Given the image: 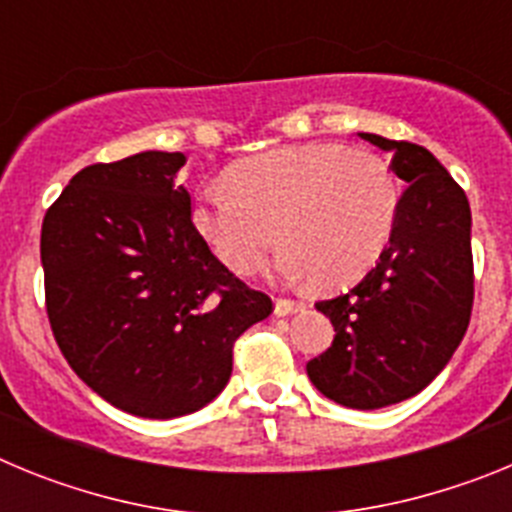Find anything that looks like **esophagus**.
I'll return each instance as SVG.
<instances>
[{
	"label": "esophagus",
	"instance_id": "esophagus-1",
	"mask_svg": "<svg viewBox=\"0 0 512 512\" xmlns=\"http://www.w3.org/2000/svg\"><path fill=\"white\" fill-rule=\"evenodd\" d=\"M297 310H302V302H297V300H287V297H279V300L274 302V312H277L279 318L295 315Z\"/></svg>",
	"mask_w": 512,
	"mask_h": 512
}]
</instances>
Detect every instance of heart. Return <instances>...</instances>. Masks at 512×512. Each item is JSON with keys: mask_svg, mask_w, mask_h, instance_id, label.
<instances>
[{"mask_svg": "<svg viewBox=\"0 0 512 512\" xmlns=\"http://www.w3.org/2000/svg\"><path fill=\"white\" fill-rule=\"evenodd\" d=\"M225 187H202L192 223L235 274L264 266L282 243L284 279L312 277L318 287L354 284L382 259L400 217L390 166L366 151L333 143L277 148L235 164Z\"/></svg>", "mask_w": 512, "mask_h": 512, "instance_id": "b5f03b06", "label": "heart"}]
</instances>
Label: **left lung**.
<instances>
[{"label":"left lung","instance_id":"8db88e82","mask_svg":"<svg viewBox=\"0 0 512 512\" xmlns=\"http://www.w3.org/2000/svg\"><path fill=\"white\" fill-rule=\"evenodd\" d=\"M392 153L408 189L390 246L348 295L318 302L336 338L307 377L343 408L377 410L425 390L467 333L474 302L472 212L428 148L359 133Z\"/></svg>","mask_w":512,"mask_h":512}]
</instances>
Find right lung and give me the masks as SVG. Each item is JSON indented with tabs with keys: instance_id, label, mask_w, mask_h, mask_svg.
I'll return each instance as SVG.
<instances>
[{
	"instance_id": "add662e5",
	"label": "right lung",
	"mask_w": 512,
	"mask_h": 512,
	"mask_svg": "<svg viewBox=\"0 0 512 512\" xmlns=\"http://www.w3.org/2000/svg\"><path fill=\"white\" fill-rule=\"evenodd\" d=\"M184 153L81 169L43 217L45 310L61 354L99 397L138 418L205 408L233 343L271 300L230 274L176 184Z\"/></svg>"
}]
</instances>
